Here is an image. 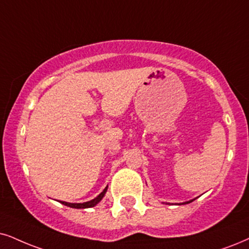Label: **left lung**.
<instances>
[{"label":"left lung","instance_id":"obj_1","mask_svg":"<svg viewBox=\"0 0 249 249\" xmlns=\"http://www.w3.org/2000/svg\"><path fill=\"white\" fill-rule=\"evenodd\" d=\"M192 201H193V200H191V201H187V202H185L184 204H186V203H190V202H192Z\"/></svg>","mask_w":249,"mask_h":249}]
</instances>
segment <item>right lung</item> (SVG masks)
Returning <instances> with one entry per match:
<instances>
[{
	"mask_svg": "<svg viewBox=\"0 0 249 249\" xmlns=\"http://www.w3.org/2000/svg\"><path fill=\"white\" fill-rule=\"evenodd\" d=\"M108 190V186H107L103 192H101L95 199L90 200V201H87V202H84V203H69V202H65V201H61V203L64 204V206H68V207H71V208H75V209H85V208H92V207L96 206L97 203L100 202L103 199V196H105L106 192Z\"/></svg>",
	"mask_w": 249,
	"mask_h": 249,
	"instance_id": "right-lung-1",
	"label": "right lung"
}]
</instances>
